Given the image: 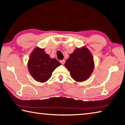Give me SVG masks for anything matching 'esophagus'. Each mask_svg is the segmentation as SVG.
<instances>
[{"instance_id":"obj_1","label":"esophagus","mask_w":125,"mask_h":125,"mask_svg":"<svg viewBox=\"0 0 125 125\" xmlns=\"http://www.w3.org/2000/svg\"><path fill=\"white\" fill-rule=\"evenodd\" d=\"M59 62H60L62 64H64L65 63V61L64 60V59H63V60H60L59 61Z\"/></svg>"}]
</instances>
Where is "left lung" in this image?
Instances as JSON below:
<instances>
[{
	"label": "left lung",
	"instance_id": "8db88e82",
	"mask_svg": "<svg viewBox=\"0 0 125 125\" xmlns=\"http://www.w3.org/2000/svg\"><path fill=\"white\" fill-rule=\"evenodd\" d=\"M64 64L70 71L72 78L78 82L87 80L94 68L92 55L88 49L85 47L75 49Z\"/></svg>",
	"mask_w": 125,
	"mask_h": 125
}]
</instances>
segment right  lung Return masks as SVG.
I'll use <instances>...</instances> for the list:
<instances>
[{"instance_id":"add662e5","label":"right lung","mask_w":125,"mask_h":125,"mask_svg":"<svg viewBox=\"0 0 125 125\" xmlns=\"http://www.w3.org/2000/svg\"><path fill=\"white\" fill-rule=\"evenodd\" d=\"M61 63L55 58H51L44 49L36 48L31 54L28 63L29 73L34 80L40 82L48 81L52 72Z\"/></svg>"}]
</instances>
